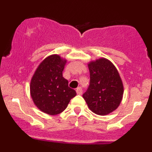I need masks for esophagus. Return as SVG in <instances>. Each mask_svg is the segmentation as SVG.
Instances as JSON below:
<instances>
[{"label":"esophagus","instance_id":"esophagus-1","mask_svg":"<svg viewBox=\"0 0 152 152\" xmlns=\"http://www.w3.org/2000/svg\"><path fill=\"white\" fill-rule=\"evenodd\" d=\"M82 92H83V90H82V87H79L77 89H76V93H77V94L82 95Z\"/></svg>","mask_w":152,"mask_h":152}]
</instances>
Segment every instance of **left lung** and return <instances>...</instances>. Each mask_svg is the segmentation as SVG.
Masks as SVG:
<instances>
[{"mask_svg": "<svg viewBox=\"0 0 152 152\" xmlns=\"http://www.w3.org/2000/svg\"><path fill=\"white\" fill-rule=\"evenodd\" d=\"M90 85L83 94L89 109L106 115L120 105L124 86L116 67L108 59L101 58L88 64Z\"/></svg>", "mask_w": 152, "mask_h": 152, "instance_id": "8db88e82", "label": "left lung"}]
</instances>
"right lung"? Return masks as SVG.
Here are the masks:
<instances>
[{
  "label": "right lung",
  "instance_id": "right-lung-1",
  "mask_svg": "<svg viewBox=\"0 0 152 152\" xmlns=\"http://www.w3.org/2000/svg\"><path fill=\"white\" fill-rule=\"evenodd\" d=\"M66 60L59 55L45 58L35 71L30 85L31 96L35 105L43 113L57 115L66 109L76 91L68 87L62 76Z\"/></svg>",
  "mask_w": 152,
  "mask_h": 152
}]
</instances>
